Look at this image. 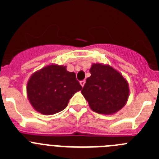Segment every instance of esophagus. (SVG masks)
<instances>
[{"label": "esophagus", "mask_w": 159, "mask_h": 159, "mask_svg": "<svg viewBox=\"0 0 159 159\" xmlns=\"http://www.w3.org/2000/svg\"><path fill=\"white\" fill-rule=\"evenodd\" d=\"M84 84H85V80L80 81V85H81V86L84 87Z\"/></svg>", "instance_id": "esophagus-1"}]
</instances>
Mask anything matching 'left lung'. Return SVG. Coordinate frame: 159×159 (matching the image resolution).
I'll return each mask as SVG.
<instances>
[{"instance_id": "left-lung-1", "label": "left lung", "mask_w": 159, "mask_h": 159, "mask_svg": "<svg viewBox=\"0 0 159 159\" xmlns=\"http://www.w3.org/2000/svg\"><path fill=\"white\" fill-rule=\"evenodd\" d=\"M91 76L81 91L93 111L112 115L126 105L130 89L126 79L117 70L102 64H93Z\"/></svg>"}]
</instances>
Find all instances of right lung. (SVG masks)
I'll list each match as a JSON object with an SVG mask.
<instances>
[{"label":"right lung","mask_w":159,"mask_h":159,"mask_svg":"<svg viewBox=\"0 0 159 159\" xmlns=\"http://www.w3.org/2000/svg\"><path fill=\"white\" fill-rule=\"evenodd\" d=\"M82 89L74 72L66 66L50 64L31 75L27 84V95L36 111L49 116L61 111L75 92Z\"/></svg>","instance_id":"1"}]
</instances>
